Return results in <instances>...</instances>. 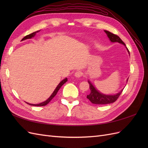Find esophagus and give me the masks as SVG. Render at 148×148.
Listing matches in <instances>:
<instances>
[{
  "mask_svg": "<svg viewBox=\"0 0 148 148\" xmlns=\"http://www.w3.org/2000/svg\"><path fill=\"white\" fill-rule=\"evenodd\" d=\"M82 75H83V73L80 71H76L75 73V76L76 77H77V78H80Z\"/></svg>",
  "mask_w": 148,
  "mask_h": 148,
  "instance_id": "esophagus-1",
  "label": "esophagus"
}]
</instances>
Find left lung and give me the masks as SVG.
Instances as JSON below:
<instances>
[{"instance_id": "left-lung-1", "label": "left lung", "mask_w": 148, "mask_h": 148, "mask_svg": "<svg viewBox=\"0 0 148 148\" xmlns=\"http://www.w3.org/2000/svg\"><path fill=\"white\" fill-rule=\"evenodd\" d=\"M104 32L107 34V36H108L110 41L112 42H119L123 44V45L126 47L125 43L122 41V40L117 35L114 34L106 30H104ZM126 48L128 52V53L130 54L128 49H127V47ZM88 83L89 84V88H90L91 92L88 95H87V98L92 103V104H110V103H113L117 101V99L120 96V94L123 91V89H122V90L116 94V95H106L100 92L99 91H97L96 88L93 86L92 84L90 82L88 81Z\"/></svg>"}]
</instances>
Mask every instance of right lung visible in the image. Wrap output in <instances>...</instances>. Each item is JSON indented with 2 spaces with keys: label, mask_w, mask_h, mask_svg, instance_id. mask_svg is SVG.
Returning <instances> with one entry per match:
<instances>
[{
  "label": "right lung",
  "mask_w": 148,
  "mask_h": 148,
  "mask_svg": "<svg viewBox=\"0 0 148 148\" xmlns=\"http://www.w3.org/2000/svg\"><path fill=\"white\" fill-rule=\"evenodd\" d=\"M39 31H40V30H39ZM39 31H36V32H34V33H31V34H28V35H27V36H26L25 37H24L23 39H22L21 41H24V40H25V39H28L32 38L34 36L36 35V34L37 33L39 32ZM66 82H67V78H65L64 79L62 80V81H61V82H60V83L57 85V86L56 88L55 89V90L53 91V92H52L51 96L50 97H49L48 98V99H47L46 101H44V102H41V103H39V104H29V103H28V102H26V103H27L28 104H29V105H31V106H44L47 105V104H48V103L53 99V97H54V96L57 95V93L58 91L59 90V89L61 88V86H62V85H63L64 84H65Z\"/></svg>",
  "instance_id": "add662e5"
}]
</instances>
